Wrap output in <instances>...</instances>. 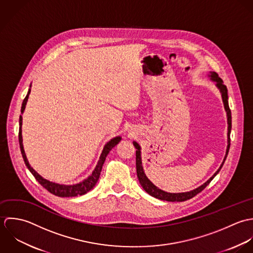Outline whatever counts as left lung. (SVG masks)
<instances>
[{"mask_svg": "<svg viewBox=\"0 0 253 253\" xmlns=\"http://www.w3.org/2000/svg\"><path fill=\"white\" fill-rule=\"evenodd\" d=\"M209 79L215 83V86L217 87V89L219 90L221 97H222V101L224 104V108L226 110L227 113V122H228V145H227V150H226V154L224 156L223 162L221 163L220 167L218 168V170L212 175V177H210L204 184H202V186L198 187L195 190H192L190 192H185V193H168L165 192L163 190H160L159 188H157L154 184H152L151 180L147 177V175L145 174L143 165H142V156H141V147L137 142H133L134 147L137 149L136 151V168H137V176L139 179V182L141 184V186L143 187V189L153 198L161 200V201H166V202H185L187 200H190L192 198H194L195 196H197L199 193H201L202 190L213 180V178L219 173V171L221 170L228 152L230 150V134H231V129H232V115H231V110L229 107V101H228V90L227 87L224 85L222 79L218 76V74L214 71H210L208 74Z\"/></svg>", "mask_w": 253, "mask_h": 253, "instance_id": "1", "label": "left lung"}]
</instances>
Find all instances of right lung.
<instances>
[{"label":"right lung","instance_id":"add662e5","mask_svg":"<svg viewBox=\"0 0 253 253\" xmlns=\"http://www.w3.org/2000/svg\"><path fill=\"white\" fill-rule=\"evenodd\" d=\"M30 92H31V84H30V88L28 90V93L25 97V99L23 100L22 102V105H21V114L19 116V133H18V141H19V147H20V152L22 154V157H23V160L25 162V165L27 166L28 170L32 173V175L35 177V179L46 189L48 190L51 194L54 195V196H57V197H60V198H70V197H77V196H83L85 194H87L88 192H90L97 184L99 178H100V175H101V168H102V165L104 163V160H105V157L107 156V154L109 153V152L121 141V137L120 136H117V137H114L112 138L109 142H107L104 147H103V150L101 153V156H100V159L94 169V171L92 172V174L90 176H88L85 180H83L82 182L80 183H77V184H73V185H63V184H58V183H54V182H51L49 181L45 178H43L39 173H37L32 167L31 165L29 164L28 162V159L26 157V154L24 152V149H23V144H22V130H21V127H22V114L24 112V109H25V106H26V103L28 101V98H29V95H30Z\"/></svg>","mask_w":253,"mask_h":253}]
</instances>
